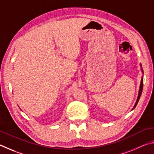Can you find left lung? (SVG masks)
<instances>
[{
    "mask_svg": "<svg viewBox=\"0 0 154 154\" xmlns=\"http://www.w3.org/2000/svg\"><path fill=\"white\" fill-rule=\"evenodd\" d=\"M140 68H141V72L143 74V69H142V66H141V64H140ZM143 77L142 76L141 77V80H140V86H139V93H138V96H137V101L136 103H135L134 105L133 106V108H132V110H133V109L136 107V106L137 105L138 102H139V99H140V96H141V94H142V91H143Z\"/></svg>",
    "mask_w": 154,
    "mask_h": 154,
    "instance_id": "left-lung-1",
    "label": "left lung"
}]
</instances>
